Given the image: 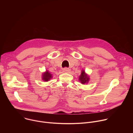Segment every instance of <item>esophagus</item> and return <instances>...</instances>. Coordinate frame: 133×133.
I'll list each match as a JSON object with an SVG mask.
<instances>
[{"mask_svg": "<svg viewBox=\"0 0 133 133\" xmlns=\"http://www.w3.org/2000/svg\"><path fill=\"white\" fill-rule=\"evenodd\" d=\"M63 71L64 72H69L70 71V69L68 68H64L63 69Z\"/></svg>", "mask_w": 133, "mask_h": 133, "instance_id": "1", "label": "esophagus"}]
</instances>
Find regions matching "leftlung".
I'll return each instance as SVG.
<instances>
[{"mask_svg":"<svg viewBox=\"0 0 133 133\" xmlns=\"http://www.w3.org/2000/svg\"><path fill=\"white\" fill-rule=\"evenodd\" d=\"M89 76L86 73L84 70H82L81 75L79 76V81L83 85L88 84L89 81Z\"/></svg>","mask_w":133,"mask_h":133,"instance_id":"8db88e82","label":"left lung"}]
</instances>
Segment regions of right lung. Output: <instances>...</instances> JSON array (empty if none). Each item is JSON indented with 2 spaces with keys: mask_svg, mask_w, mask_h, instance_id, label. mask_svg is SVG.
Masks as SVG:
<instances>
[{
  "mask_svg": "<svg viewBox=\"0 0 133 133\" xmlns=\"http://www.w3.org/2000/svg\"><path fill=\"white\" fill-rule=\"evenodd\" d=\"M52 78V74H51L48 70H46L42 74V79L45 82L49 81Z\"/></svg>",
  "mask_w": 133,
  "mask_h": 133,
  "instance_id": "right-lung-1",
  "label": "right lung"
}]
</instances>
